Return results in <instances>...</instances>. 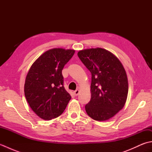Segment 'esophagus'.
<instances>
[{"instance_id":"esophagus-1","label":"esophagus","mask_w":152,"mask_h":152,"mask_svg":"<svg viewBox=\"0 0 152 152\" xmlns=\"http://www.w3.org/2000/svg\"><path fill=\"white\" fill-rule=\"evenodd\" d=\"M79 93H80V90L79 89H76V91H74V94L76 96H77V95L79 94Z\"/></svg>"}]
</instances>
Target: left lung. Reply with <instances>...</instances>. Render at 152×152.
Returning <instances> with one entry per match:
<instances>
[{
  "mask_svg": "<svg viewBox=\"0 0 152 152\" xmlns=\"http://www.w3.org/2000/svg\"><path fill=\"white\" fill-rule=\"evenodd\" d=\"M78 56L91 74L90 101L87 114L96 121H106L124 108L128 94L125 70L114 55L102 48L80 51Z\"/></svg>",
  "mask_w": 152,
  "mask_h": 152,
  "instance_id": "obj_1",
  "label": "left lung"
}]
</instances>
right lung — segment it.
Returning <instances> with one entry per match:
<instances>
[{
    "instance_id": "add662e5",
    "label": "right lung",
    "mask_w": 152,
    "mask_h": 152,
    "mask_svg": "<svg viewBox=\"0 0 152 152\" xmlns=\"http://www.w3.org/2000/svg\"><path fill=\"white\" fill-rule=\"evenodd\" d=\"M73 50L53 48L32 64L25 79V95L38 116L50 120L62 114L71 99L64 88L62 70L74 54Z\"/></svg>"
}]
</instances>
